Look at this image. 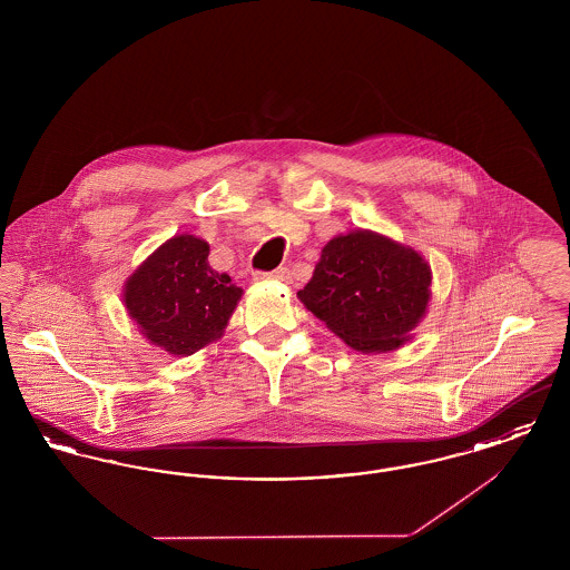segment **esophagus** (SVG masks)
Returning <instances> with one entry per match:
<instances>
[{
	"label": "esophagus",
	"instance_id": "1",
	"mask_svg": "<svg viewBox=\"0 0 570 570\" xmlns=\"http://www.w3.org/2000/svg\"><path fill=\"white\" fill-rule=\"evenodd\" d=\"M256 279H277V282H288L291 279V272L286 267L273 269V272H258L254 275Z\"/></svg>",
	"mask_w": 570,
	"mask_h": 570
}]
</instances>
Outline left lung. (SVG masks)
<instances>
[{
	"label": "left lung",
	"instance_id": "left-lung-1",
	"mask_svg": "<svg viewBox=\"0 0 570 570\" xmlns=\"http://www.w3.org/2000/svg\"><path fill=\"white\" fill-rule=\"evenodd\" d=\"M432 269L407 245L372 230L337 235L323 247L301 303L358 353L404 346L428 312Z\"/></svg>",
	"mask_w": 570,
	"mask_h": 570
}]
</instances>
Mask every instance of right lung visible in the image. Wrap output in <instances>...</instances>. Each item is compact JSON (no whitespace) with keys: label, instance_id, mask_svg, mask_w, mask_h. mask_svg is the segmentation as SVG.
Wrapping results in <instances>:
<instances>
[{"label":"right lung","instance_id":"obj_1","mask_svg":"<svg viewBox=\"0 0 570 570\" xmlns=\"http://www.w3.org/2000/svg\"><path fill=\"white\" fill-rule=\"evenodd\" d=\"M244 291L209 265V244L177 235L160 245L124 288L138 331L173 356L190 354L222 337Z\"/></svg>","mask_w":570,"mask_h":570}]
</instances>
